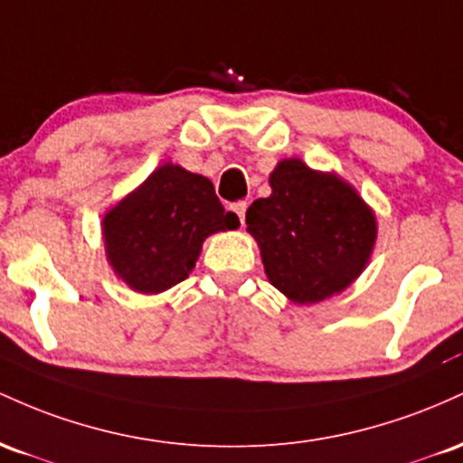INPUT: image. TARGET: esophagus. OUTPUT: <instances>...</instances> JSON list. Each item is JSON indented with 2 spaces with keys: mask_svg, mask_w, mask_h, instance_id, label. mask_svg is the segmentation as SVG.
Instances as JSON below:
<instances>
[{
  "mask_svg": "<svg viewBox=\"0 0 463 463\" xmlns=\"http://www.w3.org/2000/svg\"><path fill=\"white\" fill-rule=\"evenodd\" d=\"M230 210L238 216V221L245 222V214H247V203H245V201H238V203H232Z\"/></svg>",
  "mask_w": 463,
  "mask_h": 463,
  "instance_id": "esophagus-1",
  "label": "esophagus"
}]
</instances>
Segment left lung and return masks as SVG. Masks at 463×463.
Masks as SVG:
<instances>
[{"instance_id": "obj_1", "label": "left lung", "mask_w": 463, "mask_h": 463, "mask_svg": "<svg viewBox=\"0 0 463 463\" xmlns=\"http://www.w3.org/2000/svg\"><path fill=\"white\" fill-rule=\"evenodd\" d=\"M271 196L247 210L271 284L295 304L341 293L365 269L376 241V218L335 175L284 159L273 170Z\"/></svg>"}]
</instances>
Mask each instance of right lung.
<instances>
[{"mask_svg":"<svg viewBox=\"0 0 463 463\" xmlns=\"http://www.w3.org/2000/svg\"><path fill=\"white\" fill-rule=\"evenodd\" d=\"M238 225L210 179L165 164L109 212L102 232L119 278L137 293H162L188 278L210 233Z\"/></svg>","mask_w":463,"mask_h":463,"instance_id":"add662e5","label":"right lung"}]
</instances>
